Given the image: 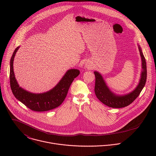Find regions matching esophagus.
I'll list each match as a JSON object with an SVG mask.
<instances>
[{
  "label": "esophagus",
  "instance_id": "esophagus-1",
  "mask_svg": "<svg viewBox=\"0 0 156 156\" xmlns=\"http://www.w3.org/2000/svg\"><path fill=\"white\" fill-rule=\"evenodd\" d=\"M85 66H86V68H87V69H91L92 66H93L92 65L90 62H86L85 64Z\"/></svg>",
  "mask_w": 156,
  "mask_h": 156
}]
</instances>
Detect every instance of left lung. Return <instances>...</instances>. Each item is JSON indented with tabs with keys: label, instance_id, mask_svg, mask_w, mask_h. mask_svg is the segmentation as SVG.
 <instances>
[{
	"label": "left lung",
	"instance_id": "8db88e82",
	"mask_svg": "<svg viewBox=\"0 0 156 156\" xmlns=\"http://www.w3.org/2000/svg\"><path fill=\"white\" fill-rule=\"evenodd\" d=\"M139 50L142 60L143 71L141 73V78L136 88L131 93L122 96H116L108 90L102 76L98 72H94L96 78L94 91L96 96L100 101L108 107L112 108H122L126 107L134 101L141 93L146 82L147 67L146 60L140 47H139Z\"/></svg>",
	"mask_w": 156,
	"mask_h": 156
}]
</instances>
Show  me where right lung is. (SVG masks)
<instances>
[{"mask_svg": "<svg viewBox=\"0 0 156 156\" xmlns=\"http://www.w3.org/2000/svg\"><path fill=\"white\" fill-rule=\"evenodd\" d=\"M18 48H16L10 59V83L15 97L28 108L36 112H44L58 107L65 100L71 84L80 74L76 69L67 71L62 79L52 90L42 94H33L20 87L13 72V59Z\"/></svg>", "mask_w": 156, "mask_h": 156, "instance_id": "add662e5", "label": "right lung"}]
</instances>
